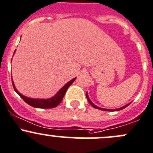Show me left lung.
<instances>
[{
    "mask_svg": "<svg viewBox=\"0 0 153 153\" xmlns=\"http://www.w3.org/2000/svg\"><path fill=\"white\" fill-rule=\"evenodd\" d=\"M86 96H87V100H88V102H90V105H92V106L93 107V108H97V109H100V110H102V111H120V110H123V109H124V108H126L127 106H128V105H129V104H128V105H125V106H123V107H122V108H117V109H105V108H99V107H97L96 106V105H95L93 103V102H91V101H90V99H89V96H88V95H87V93H86Z\"/></svg>",
    "mask_w": 153,
    "mask_h": 153,
    "instance_id": "1",
    "label": "left lung"
}]
</instances>
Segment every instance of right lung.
<instances>
[{
	"mask_svg": "<svg viewBox=\"0 0 153 153\" xmlns=\"http://www.w3.org/2000/svg\"><path fill=\"white\" fill-rule=\"evenodd\" d=\"M75 79H76V78H73V79L69 81L68 83H66V84H65V85L63 86V87H62V88L60 89L57 93H56L55 96L50 98V99H31V98H28L27 97V96H23V95L21 94V93L16 90L13 79H12V83H13V86L15 91H16V93L20 96V97H22V99H23L26 103H27L28 105H30V106L34 107V108H55V107H57V105L61 102L62 99H63V96H64L67 89L69 88V86L74 82V81H75Z\"/></svg>",
	"mask_w": 153,
	"mask_h": 153,
	"instance_id": "add662e5",
	"label": "right lung"
}]
</instances>
